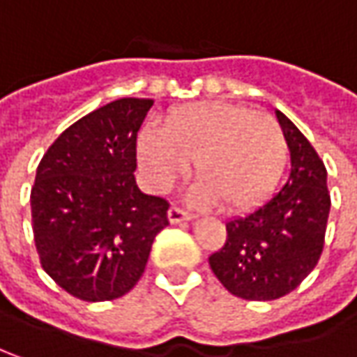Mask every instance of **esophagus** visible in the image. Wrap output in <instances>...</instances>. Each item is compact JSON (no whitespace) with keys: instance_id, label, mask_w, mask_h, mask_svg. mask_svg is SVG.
Masks as SVG:
<instances>
[{"instance_id":"1","label":"esophagus","mask_w":357,"mask_h":357,"mask_svg":"<svg viewBox=\"0 0 357 357\" xmlns=\"http://www.w3.org/2000/svg\"><path fill=\"white\" fill-rule=\"evenodd\" d=\"M167 218L172 224H181V222H190L194 216L190 214V212H185V210H181L178 206H172L169 208V212H167Z\"/></svg>"}]
</instances>
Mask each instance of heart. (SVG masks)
I'll return each mask as SVG.
<instances>
[{
    "label": "heart",
    "instance_id": "b5f03b06",
    "mask_svg": "<svg viewBox=\"0 0 357 357\" xmlns=\"http://www.w3.org/2000/svg\"><path fill=\"white\" fill-rule=\"evenodd\" d=\"M137 158L149 185L169 190L190 172L196 176L190 199L244 212L259 206L277 188L287 163L281 125L264 113L238 105L194 102L172 111L165 129L145 127L137 139Z\"/></svg>",
    "mask_w": 357,
    "mask_h": 357
}]
</instances>
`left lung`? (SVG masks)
Listing matches in <instances>:
<instances>
[{
	"instance_id": "1",
	"label": "left lung",
	"mask_w": 357,
	"mask_h": 357,
	"mask_svg": "<svg viewBox=\"0 0 357 357\" xmlns=\"http://www.w3.org/2000/svg\"><path fill=\"white\" fill-rule=\"evenodd\" d=\"M291 153V174L261 206L226 222L228 238L208 262L226 291L248 301L279 299L321 257L331 199L327 172L291 119L275 111Z\"/></svg>"
}]
</instances>
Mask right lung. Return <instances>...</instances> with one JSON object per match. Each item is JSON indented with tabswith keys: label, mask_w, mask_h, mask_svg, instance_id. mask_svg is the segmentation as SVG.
Segmentation results:
<instances>
[{
	"label": "right lung",
	"mask_w": 357,
	"mask_h": 357,
	"mask_svg": "<svg viewBox=\"0 0 357 357\" xmlns=\"http://www.w3.org/2000/svg\"><path fill=\"white\" fill-rule=\"evenodd\" d=\"M149 98H119L78 119L42 158L32 228L42 268L76 299L129 293L167 222V202L135 181L137 133Z\"/></svg>",
	"instance_id": "1"
}]
</instances>
